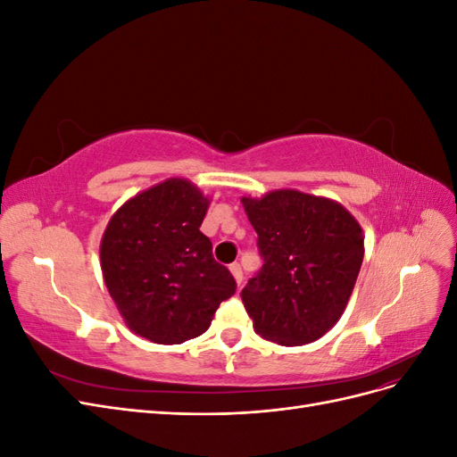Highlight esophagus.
Listing matches in <instances>:
<instances>
[{"label": "esophagus", "mask_w": 457, "mask_h": 457, "mask_svg": "<svg viewBox=\"0 0 457 457\" xmlns=\"http://www.w3.org/2000/svg\"><path fill=\"white\" fill-rule=\"evenodd\" d=\"M228 270H230V274L234 276V280H237V284L240 286V284H242V280H244V274H242V267L238 265V262H232V265L228 267Z\"/></svg>", "instance_id": "esophagus-1"}]
</instances>
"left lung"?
I'll use <instances>...</instances> for the list:
<instances>
[{"label":"left lung","instance_id":"obj_1","mask_svg":"<svg viewBox=\"0 0 457 457\" xmlns=\"http://www.w3.org/2000/svg\"><path fill=\"white\" fill-rule=\"evenodd\" d=\"M262 269L242 289L255 334L284 347L320 339L347 309L364 234L343 204L295 188L242 196Z\"/></svg>","mask_w":457,"mask_h":457}]
</instances>
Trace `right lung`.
<instances>
[{"label": "right lung", "instance_id": "obj_1", "mask_svg": "<svg viewBox=\"0 0 457 457\" xmlns=\"http://www.w3.org/2000/svg\"><path fill=\"white\" fill-rule=\"evenodd\" d=\"M210 198L171 177L120 205L101 240V270L126 326L158 345H179L210 328L237 292L200 225Z\"/></svg>", "mask_w": 457, "mask_h": 457}]
</instances>
